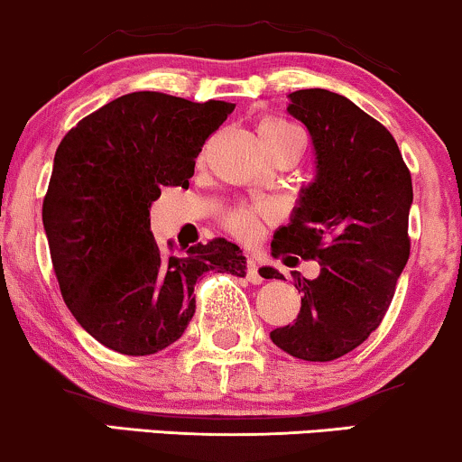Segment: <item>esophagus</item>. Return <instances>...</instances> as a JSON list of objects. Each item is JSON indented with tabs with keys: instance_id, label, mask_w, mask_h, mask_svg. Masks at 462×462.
<instances>
[{
	"instance_id": "1",
	"label": "esophagus",
	"mask_w": 462,
	"mask_h": 462,
	"mask_svg": "<svg viewBox=\"0 0 462 462\" xmlns=\"http://www.w3.org/2000/svg\"><path fill=\"white\" fill-rule=\"evenodd\" d=\"M246 279L254 285H259L263 281V276L259 274V265H257V262H254V259H248V262H246Z\"/></svg>"
}]
</instances>
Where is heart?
Instances as JSON below:
<instances>
[{
  "label": "heart",
  "instance_id": "b5f03b06",
  "mask_svg": "<svg viewBox=\"0 0 462 462\" xmlns=\"http://www.w3.org/2000/svg\"><path fill=\"white\" fill-rule=\"evenodd\" d=\"M257 132L265 151L285 144H294L302 151V146H305V134H302V129L283 116H274V114L262 116L257 123ZM274 216V208L270 203H265V200L240 203L226 211L225 218H222V225L237 240L253 242L259 237L265 222H273Z\"/></svg>",
  "mask_w": 462,
  "mask_h": 462
}]
</instances>
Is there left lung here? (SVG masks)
<instances>
[{"label":"left lung","mask_w":462,"mask_h":462,"mask_svg":"<svg viewBox=\"0 0 462 462\" xmlns=\"http://www.w3.org/2000/svg\"><path fill=\"white\" fill-rule=\"evenodd\" d=\"M287 112L305 123L318 175L302 189L291 222L274 233L273 254L319 262L300 279V313L270 339L302 361L348 355L381 327L411 254V171L389 129L346 97L324 88L296 90ZM263 279H283L274 268Z\"/></svg>","instance_id":"1"}]
</instances>
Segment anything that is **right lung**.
Listing matches in <instances>:
<instances>
[{"label":"right lung","mask_w":462,"mask_h":462,"mask_svg":"<svg viewBox=\"0 0 462 462\" xmlns=\"http://www.w3.org/2000/svg\"><path fill=\"white\" fill-rule=\"evenodd\" d=\"M233 107L132 92L58 144L42 200L53 273L79 327L114 352L146 356L175 344L197 309L200 274H246L240 246L225 237L162 251L149 218L162 188L189 186L200 146Z\"/></svg>","instance_id":"add662e5"}]
</instances>
